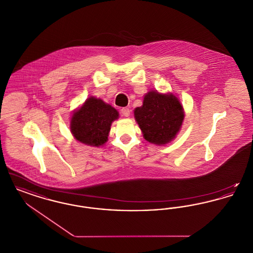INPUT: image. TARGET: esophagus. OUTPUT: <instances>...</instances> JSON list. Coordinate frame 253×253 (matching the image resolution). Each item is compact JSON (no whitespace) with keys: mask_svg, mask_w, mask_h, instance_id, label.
Listing matches in <instances>:
<instances>
[{"mask_svg":"<svg viewBox=\"0 0 253 253\" xmlns=\"http://www.w3.org/2000/svg\"><path fill=\"white\" fill-rule=\"evenodd\" d=\"M121 114H122V116H124V117H129L130 116V114H131V110L129 108H127V107H124V108L121 109Z\"/></svg>","mask_w":253,"mask_h":253,"instance_id":"obj_1","label":"esophagus"}]
</instances>
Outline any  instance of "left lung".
Wrapping results in <instances>:
<instances>
[{"label":"left lung","instance_id":"left-lung-1","mask_svg":"<svg viewBox=\"0 0 253 253\" xmlns=\"http://www.w3.org/2000/svg\"><path fill=\"white\" fill-rule=\"evenodd\" d=\"M143 137L150 143L165 145L175 138L179 132L184 109L173 94L150 91L144 96L143 105L133 111Z\"/></svg>","mask_w":253,"mask_h":253}]
</instances>
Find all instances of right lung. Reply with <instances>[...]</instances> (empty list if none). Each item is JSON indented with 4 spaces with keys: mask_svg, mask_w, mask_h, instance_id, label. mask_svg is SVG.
Here are the masks:
<instances>
[{
    "mask_svg": "<svg viewBox=\"0 0 253 253\" xmlns=\"http://www.w3.org/2000/svg\"><path fill=\"white\" fill-rule=\"evenodd\" d=\"M118 119L119 112L116 109L100 98L90 96L73 113L70 130L78 141L99 147L108 140L112 122Z\"/></svg>",
    "mask_w": 253,
    "mask_h": 253,
    "instance_id": "right-lung-1",
    "label": "right lung"
}]
</instances>
